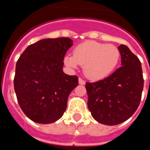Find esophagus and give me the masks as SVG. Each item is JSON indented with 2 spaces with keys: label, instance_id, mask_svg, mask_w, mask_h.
I'll list each match as a JSON object with an SVG mask.
<instances>
[{
  "label": "esophagus",
  "instance_id": "esophagus-1",
  "mask_svg": "<svg viewBox=\"0 0 150 150\" xmlns=\"http://www.w3.org/2000/svg\"><path fill=\"white\" fill-rule=\"evenodd\" d=\"M85 83H86V82H85L84 80H83V79H81V78H79V84H81V85H84V84H85Z\"/></svg>",
  "mask_w": 150,
  "mask_h": 150
}]
</instances>
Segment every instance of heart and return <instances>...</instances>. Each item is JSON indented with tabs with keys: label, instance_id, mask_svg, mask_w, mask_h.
<instances>
[{
	"label": "heart",
	"instance_id": "heart-1",
	"mask_svg": "<svg viewBox=\"0 0 150 150\" xmlns=\"http://www.w3.org/2000/svg\"><path fill=\"white\" fill-rule=\"evenodd\" d=\"M120 59V50L114 45L96 41H87L73 50V56L67 54L64 63L71 68L83 66V73L89 79L98 81L108 77L116 69Z\"/></svg>",
	"mask_w": 150,
	"mask_h": 150
}]
</instances>
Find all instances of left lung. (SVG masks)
<instances>
[{
    "label": "left lung",
    "instance_id": "1",
    "mask_svg": "<svg viewBox=\"0 0 150 150\" xmlns=\"http://www.w3.org/2000/svg\"><path fill=\"white\" fill-rule=\"evenodd\" d=\"M121 67L108 77L86 83L88 107L96 121L116 125L125 121L137 109L144 87L142 63L125 45L118 47Z\"/></svg>",
    "mask_w": 150,
    "mask_h": 150
}]
</instances>
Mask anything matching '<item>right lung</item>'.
Instances as JSON below:
<instances>
[{
	"mask_svg": "<svg viewBox=\"0 0 150 150\" xmlns=\"http://www.w3.org/2000/svg\"><path fill=\"white\" fill-rule=\"evenodd\" d=\"M72 45L68 38L40 40L18 59L15 92L21 110L34 122H55L67 109L69 95L79 83L76 75L62 71L64 56Z\"/></svg>",
	"mask_w": 150,
	"mask_h": 150,
	"instance_id": "add662e5",
	"label": "right lung"
}]
</instances>
